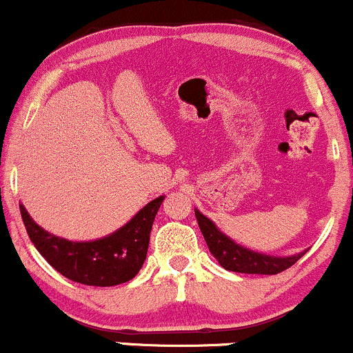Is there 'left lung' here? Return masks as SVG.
Here are the masks:
<instances>
[{
  "instance_id": "obj_1",
  "label": "left lung",
  "mask_w": 353,
  "mask_h": 353,
  "mask_svg": "<svg viewBox=\"0 0 353 353\" xmlns=\"http://www.w3.org/2000/svg\"><path fill=\"white\" fill-rule=\"evenodd\" d=\"M196 217L199 222V228L202 236H204L205 242L210 254L217 259V262L224 267L225 270H232V272L241 274H262V275H275L287 270L292 267L303 254L290 255V257H272V255H264L254 252V250L245 249V247L236 244L230 241L228 236L221 232L216 228L210 219H208L204 214H201L196 209Z\"/></svg>"
}]
</instances>
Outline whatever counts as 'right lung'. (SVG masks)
<instances>
[{
  "label": "right lung",
  "mask_w": 353,
  "mask_h": 353,
  "mask_svg": "<svg viewBox=\"0 0 353 353\" xmlns=\"http://www.w3.org/2000/svg\"><path fill=\"white\" fill-rule=\"evenodd\" d=\"M164 196L149 202L128 224L111 236L91 242H71L46 232L19 205L28 236L38 252L72 282L111 287L136 277L145 261L149 234Z\"/></svg>",
  "instance_id": "1"
}]
</instances>
